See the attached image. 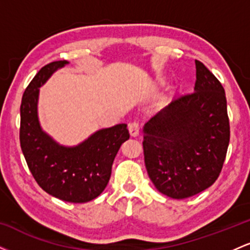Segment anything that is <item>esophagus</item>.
Listing matches in <instances>:
<instances>
[{"instance_id":"1","label":"esophagus","mask_w":250,"mask_h":250,"mask_svg":"<svg viewBox=\"0 0 250 250\" xmlns=\"http://www.w3.org/2000/svg\"><path fill=\"white\" fill-rule=\"evenodd\" d=\"M129 133H130V135L133 137L139 136V134H140V123L137 121L131 122L130 125H129Z\"/></svg>"}]
</instances>
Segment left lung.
<instances>
[{
  "label": "left lung",
  "instance_id": "1",
  "mask_svg": "<svg viewBox=\"0 0 250 250\" xmlns=\"http://www.w3.org/2000/svg\"><path fill=\"white\" fill-rule=\"evenodd\" d=\"M195 91L174 99L143 127V154L149 179L160 193L182 200L217 180L230 127L225 89L195 60Z\"/></svg>",
  "mask_w": 250,
  "mask_h": 250
}]
</instances>
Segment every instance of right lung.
Masks as SVG:
<instances>
[{
  "instance_id": "right-lung-1",
  "label": "right lung",
  "mask_w": 250,
  "mask_h": 250,
  "mask_svg": "<svg viewBox=\"0 0 250 250\" xmlns=\"http://www.w3.org/2000/svg\"><path fill=\"white\" fill-rule=\"evenodd\" d=\"M55 61L40 69L25 88L21 103L20 143L37 185L65 202L84 203L107 187L114 159L129 139L127 125L101 129L76 147H63L48 136L37 119L39 88L54 71L67 64Z\"/></svg>"
}]
</instances>
